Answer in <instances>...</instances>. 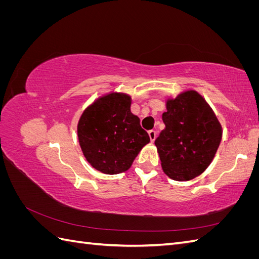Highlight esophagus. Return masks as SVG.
<instances>
[{"label": "esophagus", "mask_w": 259, "mask_h": 259, "mask_svg": "<svg viewBox=\"0 0 259 259\" xmlns=\"http://www.w3.org/2000/svg\"><path fill=\"white\" fill-rule=\"evenodd\" d=\"M149 137H150L151 143H153L154 140H155V137H156V133H155V131H149Z\"/></svg>", "instance_id": "obj_1"}]
</instances>
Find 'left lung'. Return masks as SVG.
<instances>
[{
  "instance_id": "left-lung-1",
  "label": "left lung",
  "mask_w": 259,
  "mask_h": 259,
  "mask_svg": "<svg viewBox=\"0 0 259 259\" xmlns=\"http://www.w3.org/2000/svg\"><path fill=\"white\" fill-rule=\"evenodd\" d=\"M165 124L154 145L164 173L177 182L201 175L213 161L223 128L213 109L194 90L166 99Z\"/></svg>"
}]
</instances>
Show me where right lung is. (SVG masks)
<instances>
[{
	"instance_id": "add662e5",
	"label": "right lung",
	"mask_w": 259,
	"mask_h": 259,
	"mask_svg": "<svg viewBox=\"0 0 259 259\" xmlns=\"http://www.w3.org/2000/svg\"><path fill=\"white\" fill-rule=\"evenodd\" d=\"M128 94L110 92L97 98L83 111L77 123V138L92 167L115 175L126 171L140 150L150 143L131 112Z\"/></svg>"
}]
</instances>
